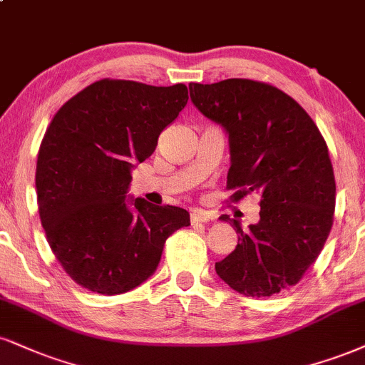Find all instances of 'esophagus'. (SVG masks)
Segmentation results:
<instances>
[{"mask_svg":"<svg viewBox=\"0 0 365 365\" xmlns=\"http://www.w3.org/2000/svg\"><path fill=\"white\" fill-rule=\"evenodd\" d=\"M209 214L205 212H200V210H194V212L190 214V221L192 225H200V222H209Z\"/></svg>","mask_w":365,"mask_h":365,"instance_id":"obj_1","label":"esophagus"}]
</instances>
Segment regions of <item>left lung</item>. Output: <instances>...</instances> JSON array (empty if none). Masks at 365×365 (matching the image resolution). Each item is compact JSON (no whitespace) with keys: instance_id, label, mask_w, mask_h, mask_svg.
Returning a JSON list of instances; mask_svg holds the SVG:
<instances>
[{"instance_id":"1","label":"left lung","mask_w":365,"mask_h":365,"mask_svg":"<svg viewBox=\"0 0 365 365\" xmlns=\"http://www.w3.org/2000/svg\"><path fill=\"white\" fill-rule=\"evenodd\" d=\"M197 110L221 125L230 143L227 188L260 195V219L238 232V245L216 274L232 291L267 297L299 282L330 235L335 177L318 127L296 100L252 80L190 83Z\"/></svg>"}]
</instances>
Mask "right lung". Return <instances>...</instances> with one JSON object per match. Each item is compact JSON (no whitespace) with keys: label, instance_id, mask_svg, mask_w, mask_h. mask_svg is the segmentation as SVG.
I'll return each mask as SVG.
<instances>
[{"label":"right lung","instance_id":"1","mask_svg":"<svg viewBox=\"0 0 365 365\" xmlns=\"http://www.w3.org/2000/svg\"><path fill=\"white\" fill-rule=\"evenodd\" d=\"M185 85L102 80L52 118L37 158L38 214L66 274L115 296L151 277L165 241L190 214L129 195L133 170L187 105Z\"/></svg>","mask_w":365,"mask_h":365}]
</instances>
